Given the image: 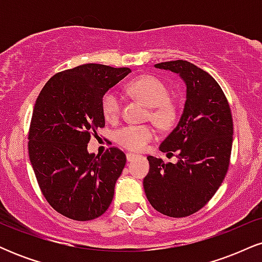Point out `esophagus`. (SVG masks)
Segmentation results:
<instances>
[{"instance_id":"esophagus-1","label":"esophagus","mask_w":262,"mask_h":262,"mask_svg":"<svg viewBox=\"0 0 262 262\" xmlns=\"http://www.w3.org/2000/svg\"><path fill=\"white\" fill-rule=\"evenodd\" d=\"M138 156H139V155L133 154V152H128V154H127V160L128 161H133V160H135V159L138 158Z\"/></svg>"}]
</instances>
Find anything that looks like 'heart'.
<instances>
[{
    "label": "heart",
    "instance_id": "obj_1",
    "mask_svg": "<svg viewBox=\"0 0 262 262\" xmlns=\"http://www.w3.org/2000/svg\"><path fill=\"white\" fill-rule=\"evenodd\" d=\"M128 92L150 107L149 118L160 128H169L177 118V106L169 98V89L158 77L144 75L127 83ZM102 113L104 118L114 122L122 111V97L114 90L102 96ZM155 138V129L151 125H127L116 132L114 139L124 149L141 151Z\"/></svg>",
    "mask_w": 262,
    "mask_h": 262
}]
</instances>
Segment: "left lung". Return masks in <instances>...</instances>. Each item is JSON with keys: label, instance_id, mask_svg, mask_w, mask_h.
I'll list each match as a JSON object with an SVG mask.
<instances>
[{"label": "left lung", "instance_id": "1", "mask_svg": "<svg viewBox=\"0 0 262 262\" xmlns=\"http://www.w3.org/2000/svg\"><path fill=\"white\" fill-rule=\"evenodd\" d=\"M180 74L187 96L179 124L161 143L162 152L177 151L179 161L148 156L144 191L154 208L167 217L182 218L203 208L214 196L229 169L233 117L219 83L186 60L155 64Z\"/></svg>", "mask_w": 262, "mask_h": 262}]
</instances>
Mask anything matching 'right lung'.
I'll use <instances>...</instances> for the list:
<instances>
[{"instance_id": "right-lung-1", "label": "right lung", "mask_w": 262, "mask_h": 262, "mask_svg": "<svg viewBox=\"0 0 262 262\" xmlns=\"http://www.w3.org/2000/svg\"><path fill=\"white\" fill-rule=\"evenodd\" d=\"M130 73L129 68L85 64L55 74L39 93L28 132V152L41 193L56 212L92 221L112 203L127 162L121 149L103 155L87 143L104 127L102 96Z\"/></svg>"}]
</instances>
